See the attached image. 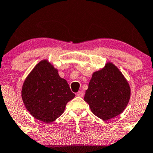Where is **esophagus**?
Instances as JSON below:
<instances>
[{
	"instance_id": "34e87169",
	"label": "esophagus",
	"mask_w": 153,
	"mask_h": 153,
	"mask_svg": "<svg viewBox=\"0 0 153 153\" xmlns=\"http://www.w3.org/2000/svg\"><path fill=\"white\" fill-rule=\"evenodd\" d=\"M83 95H84V93H83V91H79L78 93H76V95L78 96V97H82L83 96Z\"/></svg>"
}]
</instances>
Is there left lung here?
Masks as SVG:
<instances>
[{
  "label": "left lung",
  "mask_w": 153,
  "mask_h": 153,
  "mask_svg": "<svg viewBox=\"0 0 153 153\" xmlns=\"http://www.w3.org/2000/svg\"><path fill=\"white\" fill-rule=\"evenodd\" d=\"M130 98V87L120 71L111 62L94 72L84 100L91 111L103 120L120 114Z\"/></svg>",
  "instance_id": "8db88e82"
}]
</instances>
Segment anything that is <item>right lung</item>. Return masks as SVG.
Returning <instances> with one entry per match:
<instances>
[{"label": "right lung", "mask_w": 153, "mask_h": 153, "mask_svg": "<svg viewBox=\"0 0 153 153\" xmlns=\"http://www.w3.org/2000/svg\"><path fill=\"white\" fill-rule=\"evenodd\" d=\"M22 97L30 114L44 123L53 122L64 112L67 103L75 97L68 82L47 60H42L23 84Z\"/></svg>", "instance_id": "1"}]
</instances>
